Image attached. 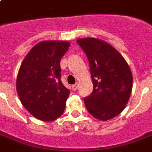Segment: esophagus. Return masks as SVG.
<instances>
[{
    "label": "esophagus",
    "mask_w": 152,
    "mask_h": 152,
    "mask_svg": "<svg viewBox=\"0 0 152 152\" xmlns=\"http://www.w3.org/2000/svg\"><path fill=\"white\" fill-rule=\"evenodd\" d=\"M78 88H79L78 84H74V85H72V90H73V91H76V90L78 89Z\"/></svg>",
    "instance_id": "esophagus-1"
}]
</instances>
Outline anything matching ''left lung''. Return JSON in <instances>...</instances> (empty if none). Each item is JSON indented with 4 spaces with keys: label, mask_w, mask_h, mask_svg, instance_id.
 Segmentation results:
<instances>
[{
    "label": "left lung",
    "mask_w": 152,
    "mask_h": 152,
    "mask_svg": "<svg viewBox=\"0 0 152 152\" xmlns=\"http://www.w3.org/2000/svg\"><path fill=\"white\" fill-rule=\"evenodd\" d=\"M76 42L90 65L93 91L84 98L90 114L102 121L117 116L125 108L132 89V74L123 56L100 39L80 38Z\"/></svg>",
    "instance_id": "1"
}]
</instances>
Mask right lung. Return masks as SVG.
<instances>
[{
	"instance_id": "right-lung-1",
	"label": "right lung",
	"mask_w": 152,
	"mask_h": 152,
	"mask_svg": "<svg viewBox=\"0 0 152 152\" xmlns=\"http://www.w3.org/2000/svg\"><path fill=\"white\" fill-rule=\"evenodd\" d=\"M70 46L64 40L40 41L28 53L17 77L22 105L32 116L53 121L63 114L70 91L61 80V60Z\"/></svg>"
}]
</instances>
